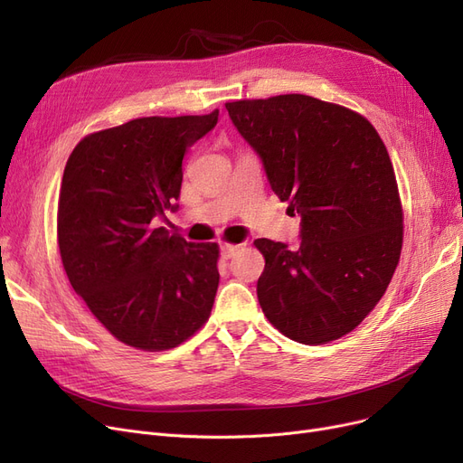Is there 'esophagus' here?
<instances>
[{
	"instance_id": "obj_1",
	"label": "esophagus",
	"mask_w": 463,
	"mask_h": 463,
	"mask_svg": "<svg viewBox=\"0 0 463 463\" xmlns=\"http://www.w3.org/2000/svg\"><path fill=\"white\" fill-rule=\"evenodd\" d=\"M241 244H229V242H225V244H221V255L225 260H231V258H234V255L241 251Z\"/></svg>"
}]
</instances>
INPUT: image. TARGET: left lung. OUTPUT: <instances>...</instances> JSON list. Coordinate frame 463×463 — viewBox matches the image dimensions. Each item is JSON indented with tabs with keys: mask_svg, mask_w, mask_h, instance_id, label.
Returning <instances> with one entry per match:
<instances>
[{
	"mask_svg": "<svg viewBox=\"0 0 463 463\" xmlns=\"http://www.w3.org/2000/svg\"><path fill=\"white\" fill-rule=\"evenodd\" d=\"M272 193L301 213V246L258 238V299L279 332L322 345L378 305L402 250V203L389 152L368 119L309 95L227 102Z\"/></svg>",
	"mask_w": 463,
	"mask_h": 463,
	"instance_id": "obj_1",
	"label": "left lung"
}]
</instances>
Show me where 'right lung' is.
<instances>
[{"instance_id":"obj_1","label":"right lung","mask_w":463,"mask_h":463,"mask_svg":"<svg viewBox=\"0 0 463 463\" xmlns=\"http://www.w3.org/2000/svg\"><path fill=\"white\" fill-rule=\"evenodd\" d=\"M217 116L137 118L85 135L68 156L57 205L62 267L93 317L129 347L174 349L212 315L217 242L191 244L154 219L177 208L184 152Z\"/></svg>"}]
</instances>
